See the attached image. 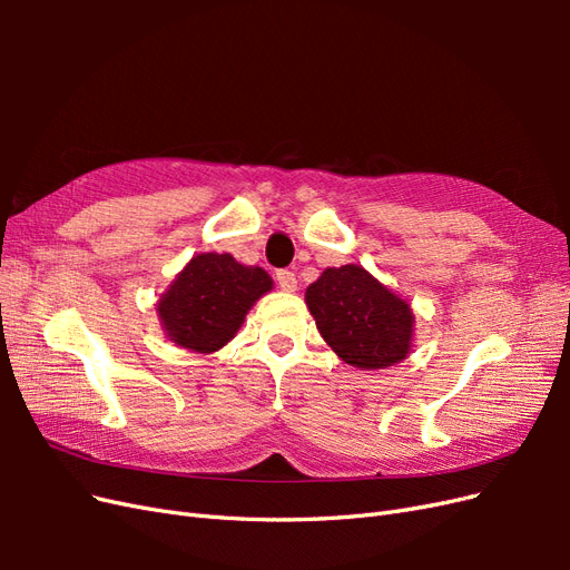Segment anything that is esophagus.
Segmentation results:
<instances>
[{
	"label": "esophagus",
	"instance_id": "34e87169",
	"mask_svg": "<svg viewBox=\"0 0 570 570\" xmlns=\"http://www.w3.org/2000/svg\"><path fill=\"white\" fill-rule=\"evenodd\" d=\"M275 281H278L281 289H285V292H295L297 289V275L292 273V271H287V268L275 271Z\"/></svg>",
	"mask_w": 570,
	"mask_h": 570
}]
</instances>
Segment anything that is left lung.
I'll return each instance as SVG.
<instances>
[{"label":"left lung","instance_id":"8db88e82","mask_svg":"<svg viewBox=\"0 0 570 570\" xmlns=\"http://www.w3.org/2000/svg\"><path fill=\"white\" fill-rule=\"evenodd\" d=\"M306 306L318 333L344 364L377 371L409 354L413 331L409 304L361 266L325 268L308 285Z\"/></svg>","mask_w":570,"mask_h":570}]
</instances>
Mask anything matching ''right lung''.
Listing matches in <instances>:
<instances>
[{
  "mask_svg": "<svg viewBox=\"0 0 570 570\" xmlns=\"http://www.w3.org/2000/svg\"><path fill=\"white\" fill-rule=\"evenodd\" d=\"M264 268L230 254H199L159 302L168 337L193 352H216L235 337L252 304L271 289Z\"/></svg>",
  "mask_w": 570,
  "mask_h": 570,
  "instance_id": "right-lung-1",
  "label": "right lung"
}]
</instances>
